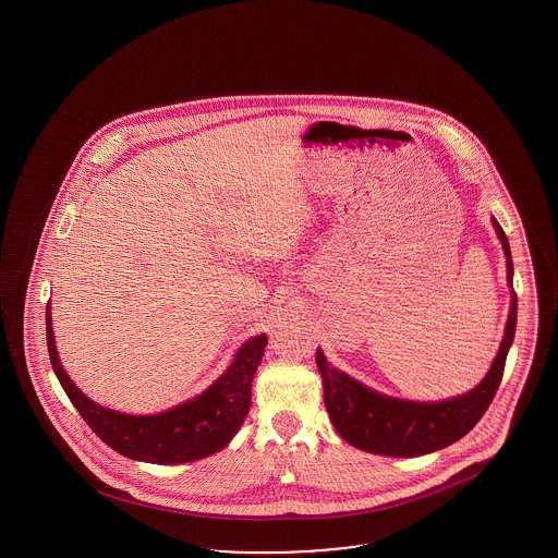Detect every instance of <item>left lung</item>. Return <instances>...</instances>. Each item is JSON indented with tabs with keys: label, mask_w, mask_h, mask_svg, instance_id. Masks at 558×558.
<instances>
[{
	"label": "left lung",
	"mask_w": 558,
	"mask_h": 558,
	"mask_svg": "<svg viewBox=\"0 0 558 558\" xmlns=\"http://www.w3.org/2000/svg\"><path fill=\"white\" fill-rule=\"evenodd\" d=\"M492 226L502 242L506 257V280L512 287V255L502 226L492 217ZM517 326V294L510 291V312L506 319L505 337L492 362V368L475 389L464 396L444 401H410L378 393L347 372L337 371L316 351L324 403L330 423L349 446L378 456L416 458L430 451L448 448L477 425L502 380L506 355L514 339Z\"/></svg>",
	"instance_id": "8db88e82"
}]
</instances>
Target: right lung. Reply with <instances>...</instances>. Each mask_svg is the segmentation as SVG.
<instances>
[{"instance_id": "right-lung-1", "label": "right lung", "mask_w": 558, "mask_h": 558, "mask_svg": "<svg viewBox=\"0 0 558 558\" xmlns=\"http://www.w3.org/2000/svg\"><path fill=\"white\" fill-rule=\"evenodd\" d=\"M46 335L53 372L81 418L112 450L153 464H184L223 450L244 423L251 405V383L262 364L267 337L239 347L232 364L201 396L159 414L137 416L105 408L87 398L64 372L52 328V305L46 310Z\"/></svg>"}]
</instances>
